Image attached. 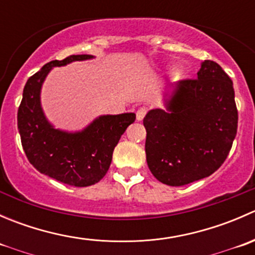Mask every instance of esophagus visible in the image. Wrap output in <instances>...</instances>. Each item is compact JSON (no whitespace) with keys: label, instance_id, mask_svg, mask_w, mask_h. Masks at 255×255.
<instances>
[{"label":"esophagus","instance_id":"34e87169","mask_svg":"<svg viewBox=\"0 0 255 255\" xmlns=\"http://www.w3.org/2000/svg\"><path fill=\"white\" fill-rule=\"evenodd\" d=\"M146 112H148V109L146 107H139V109L137 110V112H135V115H137V121H142L144 117H145Z\"/></svg>","mask_w":255,"mask_h":255}]
</instances>
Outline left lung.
<instances>
[{"label":"left lung","mask_w":255,"mask_h":255,"mask_svg":"<svg viewBox=\"0 0 255 255\" xmlns=\"http://www.w3.org/2000/svg\"><path fill=\"white\" fill-rule=\"evenodd\" d=\"M165 110L144 117L146 163L169 186H182L215 173L237 134L238 111L230 76L205 60L197 79L180 80L165 99Z\"/></svg>","instance_id":"obj_1"}]
</instances>
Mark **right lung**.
Segmentation results:
<instances>
[{
  "instance_id": "add662e5",
  "label": "right lung",
  "mask_w": 255,
  "mask_h": 255,
  "mask_svg": "<svg viewBox=\"0 0 255 255\" xmlns=\"http://www.w3.org/2000/svg\"><path fill=\"white\" fill-rule=\"evenodd\" d=\"M92 58L87 54L70 55L45 64L28 79L17 115L20 142L29 163L39 173L78 187L96 184L106 175L115 146L135 121L134 113L101 116L76 133L55 129L48 122L40 106V89L45 76L53 66Z\"/></svg>"
}]
</instances>
